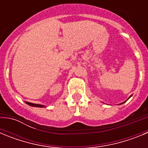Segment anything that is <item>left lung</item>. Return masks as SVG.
Here are the masks:
<instances>
[{
  "mask_svg": "<svg viewBox=\"0 0 148 148\" xmlns=\"http://www.w3.org/2000/svg\"><path fill=\"white\" fill-rule=\"evenodd\" d=\"M131 96H132V95H130V97H129V98H128V99H127V100H126V101H127V100H128V99H130V97H131ZM125 101H124V102H122V103H121V104H123V103H125Z\"/></svg>",
  "mask_w": 148,
  "mask_h": 148,
  "instance_id": "left-lung-1",
  "label": "left lung"
}]
</instances>
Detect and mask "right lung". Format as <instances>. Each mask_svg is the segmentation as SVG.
<instances>
[{"mask_svg":"<svg viewBox=\"0 0 148 148\" xmlns=\"http://www.w3.org/2000/svg\"><path fill=\"white\" fill-rule=\"evenodd\" d=\"M26 104H27L28 105L32 106V107H35V108H44V105H42V104H33V103H30L26 101Z\"/></svg>","mask_w":148,"mask_h":148,"instance_id":"obj_1","label":"right lung"}]
</instances>
